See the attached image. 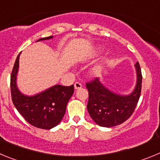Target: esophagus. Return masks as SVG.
I'll list each match as a JSON object with an SVG mask.
<instances>
[{
	"label": "esophagus",
	"instance_id": "esophagus-1",
	"mask_svg": "<svg viewBox=\"0 0 160 160\" xmlns=\"http://www.w3.org/2000/svg\"><path fill=\"white\" fill-rule=\"evenodd\" d=\"M75 89H80L82 88V84L80 83V82H76L74 84Z\"/></svg>",
	"mask_w": 160,
	"mask_h": 160
}]
</instances>
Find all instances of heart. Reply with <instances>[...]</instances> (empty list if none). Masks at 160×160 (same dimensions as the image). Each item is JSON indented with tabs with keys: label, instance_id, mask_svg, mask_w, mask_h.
<instances>
[{
	"label": "heart",
	"instance_id": "obj_1",
	"mask_svg": "<svg viewBox=\"0 0 160 160\" xmlns=\"http://www.w3.org/2000/svg\"><path fill=\"white\" fill-rule=\"evenodd\" d=\"M95 72H98L100 71V68H95Z\"/></svg>",
	"mask_w": 160,
	"mask_h": 160
}]
</instances>
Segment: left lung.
<instances>
[{"label": "left lung", "instance_id": "obj_1", "mask_svg": "<svg viewBox=\"0 0 160 160\" xmlns=\"http://www.w3.org/2000/svg\"><path fill=\"white\" fill-rule=\"evenodd\" d=\"M136 83L128 95H120L112 92L96 78L86 83L88 90V112L93 121L100 127L112 128L126 121L136 108L139 101L142 85V74L139 63L135 64Z\"/></svg>", "mask_w": 160, "mask_h": 160}]
</instances>
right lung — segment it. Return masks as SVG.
<instances>
[{"label":"right lung","instance_id":"add662e5","mask_svg":"<svg viewBox=\"0 0 160 160\" xmlns=\"http://www.w3.org/2000/svg\"><path fill=\"white\" fill-rule=\"evenodd\" d=\"M52 37L39 39L37 41L50 40ZM20 53L13 66L10 86L14 106L28 123L41 129H51L60 123L65 114L68 102L74 92V86L56 84L33 96H27L17 87Z\"/></svg>","mask_w":160,"mask_h":160}]
</instances>
